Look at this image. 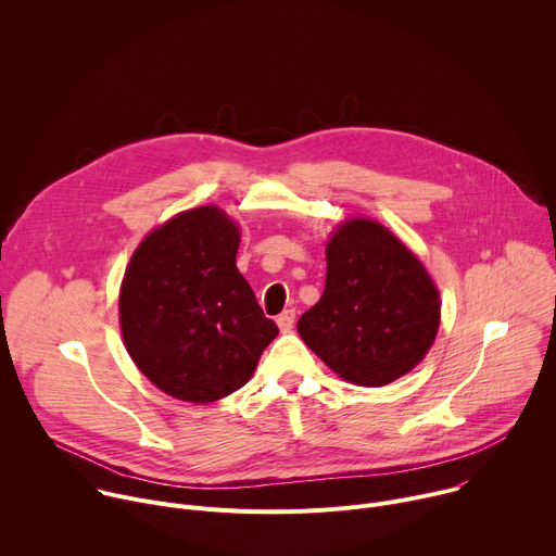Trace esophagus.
<instances>
[{"label":"esophagus","mask_w":556,"mask_h":556,"mask_svg":"<svg viewBox=\"0 0 556 556\" xmlns=\"http://www.w3.org/2000/svg\"><path fill=\"white\" fill-rule=\"evenodd\" d=\"M294 316H296V309H294V307H288V309H283V312L277 316V326H279L281 332H290V330H292Z\"/></svg>","instance_id":"34e87169"}]
</instances>
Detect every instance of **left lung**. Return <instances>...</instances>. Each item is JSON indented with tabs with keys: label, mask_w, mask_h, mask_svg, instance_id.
Returning <instances> with one entry per match:
<instances>
[{
	"label": "left lung",
	"mask_w": 556,
	"mask_h": 556,
	"mask_svg": "<svg viewBox=\"0 0 556 556\" xmlns=\"http://www.w3.org/2000/svg\"><path fill=\"white\" fill-rule=\"evenodd\" d=\"M326 257V290L296 324L305 345L363 387L412 371L440 326V292L420 260L382 224L363 217L334 230Z\"/></svg>",
	"instance_id": "obj_1"
}]
</instances>
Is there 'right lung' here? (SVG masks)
<instances>
[{
  "label": "right lung",
  "mask_w": 556,
  "mask_h": 556,
  "mask_svg": "<svg viewBox=\"0 0 556 556\" xmlns=\"http://www.w3.org/2000/svg\"><path fill=\"white\" fill-rule=\"evenodd\" d=\"M240 228L217 206L151 230L123 277L118 312L136 367L165 393L213 403L253 376L279 334L235 266Z\"/></svg>",
  "instance_id": "1"
}]
</instances>
